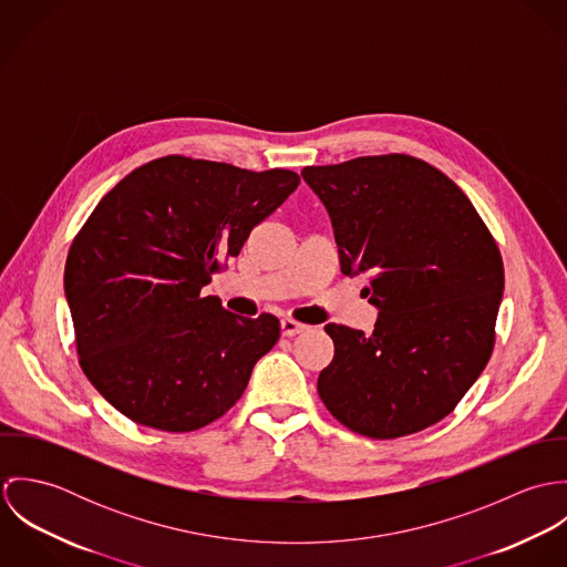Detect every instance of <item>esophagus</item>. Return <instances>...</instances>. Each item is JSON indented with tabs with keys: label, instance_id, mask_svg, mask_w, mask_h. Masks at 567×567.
Masks as SVG:
<instances>
[{
	"label": "esophagus",
	"instance_id": "obj_1",
	"mask_svg": "<svg viewBox=\"0 0 567 567\" xmlns=\"http://www.w3.org/2000/svg\"><path fill=\"white\" fill-rule=\"evenodd\" d=\"M308 329V324L299 323V321H295V319H284L281 321V333L286 336V338H292V336H297V333H301V331H306Z\"/></svg>",
	"mask_w": 567,
	"mask_h": 567
}]
</instances>
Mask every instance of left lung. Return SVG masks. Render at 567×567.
<instances>
[{
	"mask_svg": "<svg viewBox=\"0 0 567 567\" xmlns=\"http://www.w3.org/2000/svg\"><path fill=\"white\" fill-rule=\"evenodd\" d=\"M301 176L331 218L342 275H367L380 310L371 336L324 324V408L369 439L439 423L495 344L504 266L491 231L452 178L410 155L308 165Z\"/></svg>",
	"mask_w": 567,
	"mask_h": 567,
	"instance_id": "1",
	"label": "left lung"
}]
</instances>
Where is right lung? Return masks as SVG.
Wrapping results in <instances>:
<instances>
[{
  "label": "right lung",
  "instance_id": "1",
  "mask_svg": "<svg viewBox=\"0 0 567 567\" xmlns=\"http://www.w3.org/2000/svg\"><path fill=\"white\" fill-rule=\"evenodd\" d=\"M301 183L292 169L167 155L124 176L68 252L65 295L84 375L140 425L192 432L243 398L279 340L200 290Z\"/></svg>",
  "mask_w": 567,
  "mask_h": 567
}]
</instances>
